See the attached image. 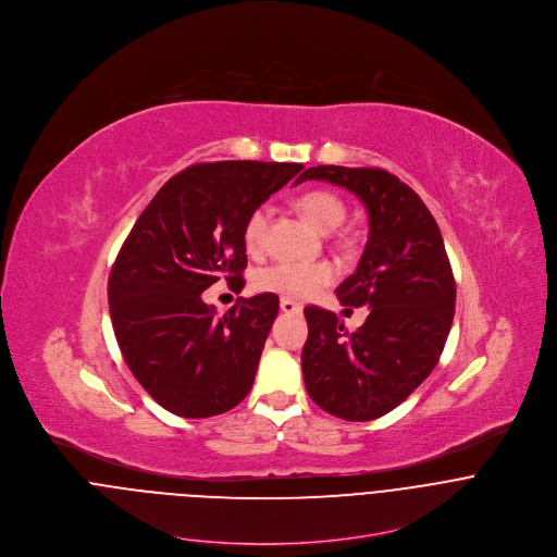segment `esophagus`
Wrapping results in <instances>:
<instances>
[{
    "label": "esophagus",
    "mask_w": 557,
    "mask_h": 557,
    "mask_svg": "<svg viewBox=\"0 0 557 557\" xmlns=\"http://www.w3.org/2000/svg\"><path fill=\"white\" fill-rule=\"evenodd\" d=\"M281 311H283V313H302V307L296 305V302H292V300H287V298H283V300H281Z\"/></svg>",
    "instance_id": "1"
}]
</instances>
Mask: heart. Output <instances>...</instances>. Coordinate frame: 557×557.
I'll list each match as a JSON object with an SVG mask.
<instances>
[{
    "label": "heart",
    "instance_id": "1",
    "mask_svg": "<svg viewBox=\"0 0 557 557\" xmlns=\"http://www.w3.org/2000/svg\"><path fill=\"white\" fill-rule=\"evenodd\" d=\"M302 214L318 227L319 232H334L347 214L345 201L330 190H309L298 199ZM272 210L270 206H257L244 223V244L250 252H257L265 244V234L270 225ZM334 278V268L330 263H302V261H276L257 272L255 285L263 292L278 294L283 298L302 300L315 296L319 289L330 285Z\"/></svg>",
    "mask_w": 557,
    "mask_h": 557
}]
</instances>
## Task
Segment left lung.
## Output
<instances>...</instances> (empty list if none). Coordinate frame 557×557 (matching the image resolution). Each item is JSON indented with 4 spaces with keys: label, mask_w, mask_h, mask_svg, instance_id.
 <instances>
[{
    "label": "left lung",
    "mask_w": 557,
    "mask_h": 557,
    "mask_svg": "<svg viewBox=\"0 0 557 557\" xmlns=\"http://www.w3.org/2000/svg\"><path fill=\"white\" fill-rule=\"evenodd\" d=\"M305 180L351 190L369 212L356 272L336 287L345 311L369 307L347 332L332 311L307 307L302 375L309 397L336 418L375 420L393 411L435 369L455 318V276L440 227L422 199L377 166L319 164Z\"/></svg>",
    "instance_id": "1"
}]
</instances>
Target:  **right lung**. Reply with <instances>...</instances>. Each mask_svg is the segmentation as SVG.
I'll return each mask as SVG.
<instances>
[{
    "label": "right lung",
    "mask_w": 557,
    "mask_h": 557,
    "mask_svg": "<svg viewBox=\"0 0 557 557\" xmlns=\"http://www.w3.org/2000/svg\"><path fill=\"white\" fill-rule=\"evenodd\" d=\"M300 171L298 162L193 164L164 182L122 244L107 287L113 332L166 411L210 418L250 393L278 296L239 298L216 318L201 294L219 278L242 289L244 223Z\"/></svg>",
    "instance_id": "right-lung-1"
}]
</instances>
